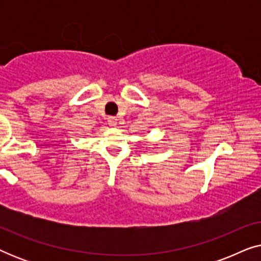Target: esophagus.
Here are the masks:
<instances>
[{
  "mask_svg": "<svg viewBox=\"0 0 261 261\" xmlns=\"http://www.w3.org/2000/svg\"><path fill=\"white\" fill-rule=\"evenodd\" d=\"M108 124H109L110 127H116V124H117V119H116V117H114V116L108 117Z\"/></svg>",
  "mask_w": 261,
  "mask_h": 261,
  "instance_id": "34e87169",
  "label": "esophagus"
}]
</instances>
